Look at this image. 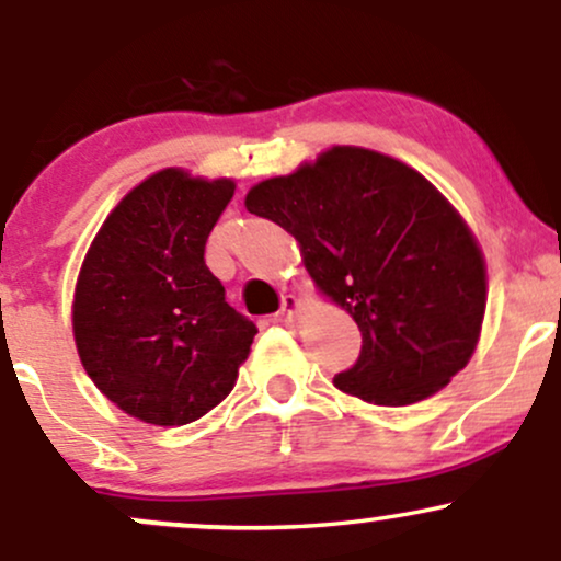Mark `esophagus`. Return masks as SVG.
I'll return each instance as SVG.
<instances>
[{"mask_svg":"<svg viewBox=\"0 0 561 561\" xmlns=\"http://www.w3.org/2000/svg\"><path fill=\"white\" fill-rule=\"evenodd\" d=\"M298 311H300V300L295 298V295H285V298H282V311H279V317H276V321L293 324L295 317H298Z\"/></svg>","mask_w":561,"mask_h":561,"instance_id":"esophagus-1","label":"esophagus"}]
</instances>
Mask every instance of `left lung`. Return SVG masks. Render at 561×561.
<instances>
[{
    "label": "left lung",
    "instance_id": "1",
    "mask_svg": "<svg viewBox=\"0 0 561 561\" xmlns=\"http://www.w3.org/2000/svg\"><path fill=\"white\" fill-rule=\"evenodd\" d=\"M300 244L313 282L356 319L362 353L334 377L377 405L446 388L472 358L485 263L472 231L422 173L362 147L266 179L244 197Z\"/></svg>",
    "mask_w": 561,
    "mask_h": 561
}]
</instances>
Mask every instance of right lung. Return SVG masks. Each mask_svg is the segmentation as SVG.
I'll list each match as a JSON object with an SVG mask.
<instances>
[{
    "instance_id": "obj_1",
    "label": "right lung",
    "mask_w": 561,
    "mask_h": 561,
    "mask_svg": "<svg viewBox=\"0 0 561 561\" xmlns=\"http://www.w3.org/2000/svg\"><path fill=\"white\" fill-rule=\"evenodd\" d=\"M231 195L229 179L160 171L115 205L83 259L73 300L81 364L102 396L147 424L208 414L259 334L203 259Z\"/></svg>"
}]
</instances>
